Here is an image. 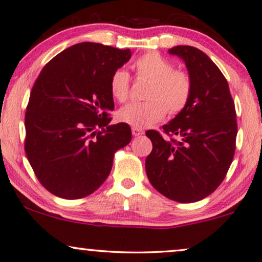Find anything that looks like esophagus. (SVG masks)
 Listing matches in <instances>:
<instances>
[{
    "instance_id": "obj_1",
    "label": "esophagus",
    "mask_w": 262,
    "mask_h": 262,
    "mask_svg": "<svg viewBox=\"0 0 262 262\" xmlns=\"http://www.w3.org/2000/svg\"><path fill=\"white\" fill-rule=\"evenodd\" d=\"M132 135L135 137H139L141 135H144V131L141 128H137V127H132Z\"/></svg>"
}]
</instances>
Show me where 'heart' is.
Listing matches in <instances>:
<instances>
[{
	"label": "heart",
	"mask_w": 262,
	"mask_h": 262,
	"mask_svg": "<svg viewBox=\"0 0 262 262\" xmlns=\"http://www.w3.org/2000/svg\"><path fill=\"white\" fill-rule=\"evenodd\" d=\"M140 79L149 81L145 103H130L118 110L122 123L137 128L147 127L161 121L167 114L177 115L190 100L192 83L188 73L174 70V66L157 53H147L135 62ZM130 78L123 70H117L110 79V93L116 101L125 102L128 97Z\"/></svg>",
	"instance_id": "obj_1"
}]
</instances>
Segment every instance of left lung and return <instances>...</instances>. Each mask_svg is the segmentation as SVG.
I'll use <instances>...</instances> for the list:
<instances>
[{
	"mask_svg": "<svg viewBox=\"0 0 262 262\" xmlns=\"http://www.w3.org/2000/svg\"><path fill=\"white\" fill-rule=\"evenodd\" d=\"M181 58L192 83L190 100L162 128L146 136L153 144L145 162L147 178L167 199L180 203L203 200L224 180L232 162L237 119L228 81L202 51L179 45L168 50Z\"/></svg>",
	"mask_w": 262,
	"mask_h": 262,
	"instance_id": "8db88e82",
	"label": "left lung"
}]
</instances>
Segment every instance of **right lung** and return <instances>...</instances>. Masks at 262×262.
Returning a JSON list of instances; mask_svg holds the SVG:
<instances>
[{
  "label": "right lung",
  "mask_w": 262,
  "mask_h": 262,
  "mask_svg": "<svg viewBox=\"0 0 262 262\" xmlns=\"http://www.w3.org/2000/svg\"><path fill=\"white\" fill-rule=\"evenodd\" d=\"M130 50L79 42L55 55L34 82L25 114V153L51 194L78 200L109 177L114 154L130 143L125 123L110 125V79Z\"/></svg>",
  "instance_id": "obj_1"
}]
</instances>
